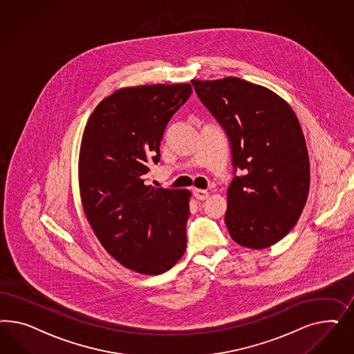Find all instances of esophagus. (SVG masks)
Here are the masks:
<instances>
[{
    "mask_svg": "<svg viewBox=\"0 0 354 354\" xmlns=\"http://www.w3.org/2000/svg\"><path fill=\"white\" fill-rule=\"evenodd\" d=\"M193 194H194V197L197 198V200H201V201H204L206 200L207 197H209V192L207 191H205V189H193Z\"/></svg>",
    "mask_w": 354,
    "mask_h": 354,
    "instance_id": "esophagus-1",
    "label": "esophagus"
}]
</instances>
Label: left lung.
<instances>
[{"label":"left lung","mask_w":354,"mask_h":354,"mask_svg":"<svg viewBox=\"0 0 354 354\" xmlns=\"http://www.w3.org/2000/svg\"><path fill=\"white\" fill-rule=\"evenodd\" d=\"M198 98L225 129L235 176L225 222L241 247L265 249L297 223L310 188L306 141L290 104L266 86L227 76L193 79Z\"/></svg>","instance_id":"1"}]
</instances>
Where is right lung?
Segmentation results:
<instances>
[{
    "instance_id": "obj_1",
    "label": "right lung",
    "mask_w": 354,
    "mask_h": 354,
    "mask_svg": "<svg viewBox=\"0 0 354 354\" xmlns=\"http://www.w3.org/2000/svg\"><path fill=\"white\" fill-rule=\"evenodd\" d=\"M191 93L189 83L120 88L97 105L83 132L77 176L86 221L111 257L144 275L170 270L187 249L192 193L147 185L145 175Z\"/></svg>"
}]
</instances>
